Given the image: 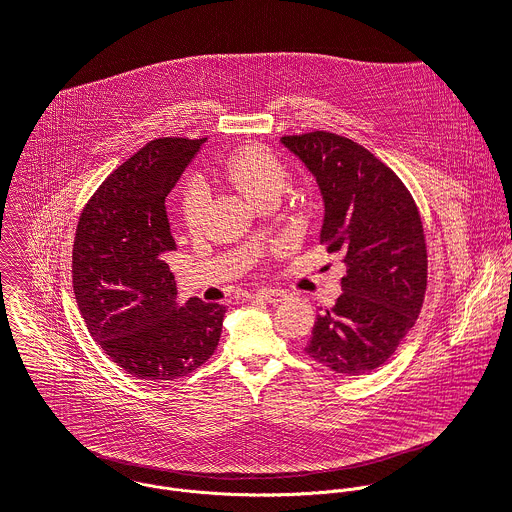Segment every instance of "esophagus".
<instances>
[{
  "instance_id": "1",
  "label": "esophagus",
  "mask_w": 512,
  "mask_h": 512,
  "mask_svg": "<svg viewBox=\"0 0 512 512\" xmlns=\"http://www.w3.org/2000/svg\"><path fill=\"white\" fill-rule=\"evenodd\" d=\"M257 297H259L261 301L269 303V305H277V303L287 301L289 295H287L285 291H281V289H263V291L257 293Z\"/></svg>"
}]
</instances>
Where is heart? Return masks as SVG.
<instances>
[{"instance_id":"b5f03b06","label":"heart","mask_w":512,"mask_h":512,"mask_svg":"<svg viewBox=\"0 0 512 512\" xmlns=\"http://www.w3.org/2000/svg\"><path fill=\"white\" fill-rule=\"evenodd\" d=\"M223 179L241 193L247 201L257 203L261 197L279 193L285 185V167L281 161L261 145H247L227 159L223 165ZM205 191L201 185H191L183 199L185 223L197 229L203 217Z\"/></svg>"}]
</instances>
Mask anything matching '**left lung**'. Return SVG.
Listing matches in <instances>:
<instances>
[{
    "mask_svg": "<svg viewBox=\"0 0 512 512\" xmlns=\"http://www.w3.org/2000/svg\"><path fill=\"white\" fill-rule=\"evenodd\" d=\"M323 197L319 241L347 273L335 305L313 325L305 351L357 377L381 367L413 329L427 289V247L417 205L401 179L363 145L327 131L281 137Z\"/></svg>",
    "mask_w": 512,
    "mask_h": 512,
    "instance_id": "1",
    "label": "left lung"
}]
</instances>
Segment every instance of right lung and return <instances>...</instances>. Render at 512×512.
Here are the masks:
<instances>
[{
  "label": "right lung",
  "mask_w": 512,
  "mask_h": 512,
  "mask_svg": "<svg viewBox=\"0 0 512 512\" xmlns=\"http://www.w3.org/2000/svg\"><path fill=\"white\" fill-rule=\"evenodd\" d=\"M207 141L163 137L119 165L85 205L73 243V293L89 335L125 373L167 383L217 349L227 309L177 301L165 253L177 251L165 197Z\"/></svg>",
  "instance_id": "1"
}]
</instances>
